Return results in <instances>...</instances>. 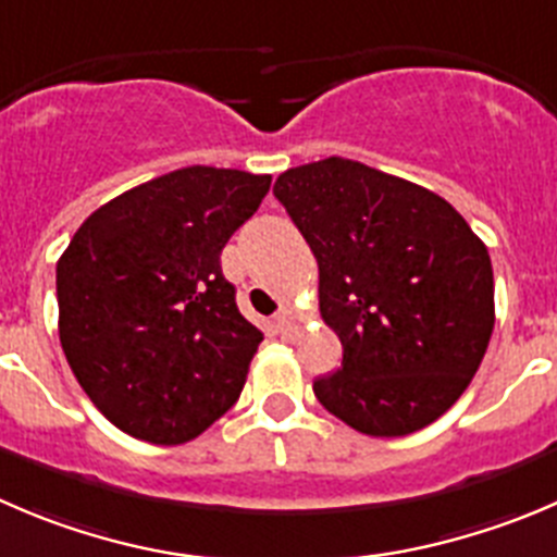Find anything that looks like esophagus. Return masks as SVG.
<instances>
[{"label": "esophagus", "instance_id": "obj_1", "mask_svg": "<svg viewBox=\"0 0 557 557\" xmlns=\"http://www.w3.org/2000/svg\"><path fill=\"white\" fill-rule=\"evenodd\" d=\"M274 326H277V332L283 334V337H290L294 334V321H290L288 312H277V318H274Z\"/></svg>", "mask_w": 557, "mask_h": 557}]
</instances>
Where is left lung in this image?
Returning a JSON list of instances; mask_svg holds the SVG:
<instances>
[{
	"label": "left lung",
	"instance_id": "left-lung-1",
	"mask_svg": "<svg viewBox=\"0 0 557 557\" xmlns=\"http://www.w3.org/2000/svg\"><path fill=\"white\" fill-rule=\"evenodd\" d=\"M274 196L315 256L321 318L343 343V367L312 383L318 403L375 438L433 424L495 326L484 242L449 201L356 160L288 169Z\"/></svg>",
	"mask_w": 557,
	"mask_h": 557
}]
</instances>
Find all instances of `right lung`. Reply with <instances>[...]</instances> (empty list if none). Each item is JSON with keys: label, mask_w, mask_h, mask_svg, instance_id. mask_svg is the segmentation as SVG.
Wrapping results in <instances>:
<instances>
[{"label": "right lung", "mask_w": 557, "mask_h": 557, "mask_svg": "<svg viewBox=\"0 0 557 557\" xmlns=\"http://www.w3.org/2000/svg\"><path fill=\"white\" fill-rule=\"evenodd\" d=\"M272 176L171 171L84 220L57 263L59 339L95 408L133 438H198L239 399L261 329L220 252Z\"/></svg>", "instance_id": "1"}]
</instances>
